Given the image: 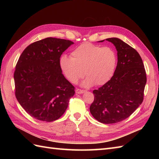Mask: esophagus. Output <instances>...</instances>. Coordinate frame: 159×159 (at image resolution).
Segmentation results:
<instances>
[{
    "mask_svg": "<svg viewBox=\"0 0 159 159\" xmlns=\"http://www.w3.org/2000/svg\"><path fill=\"white\" fill-rule=\"evenodd\" d=\"M85 92V91L83 89H76V93L78 94H81Z\"/></svg>",
    "mask_w": 159,
    "mask_h": 159,
    "instance_id": "obj_1",
    "label": "esophagus"
}]
</instances>
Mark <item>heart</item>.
I'll list each match as a JSON object with an SVG mask.
<instances>
[{"instance_id": "b5f03b06", "label": "heart", "mask_w": 159, "mask_h": 159, "mask_svg": "<svg viewBox=\"0 0 159 159\" xmlns=\"http://www.w3.org/2000/svg\"><path fill=\"white\" fill-rule=\"evenodd\" d=\"M71 55L61 57L59 66L66 79L74 84L82 79L85 72L87 79L83 86L103 85L109 81L116 68L117 54L109 46L85 42L74 49Z\"/></svg>"}]
</instances>
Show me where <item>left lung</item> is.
Masks as SVG:
<instances>
[{
  "label": "left lung",
  "mask_w": 159,
  "mask_h": 159,
  "mask_svg": "<svg viewBox=\"0 0 159 159\" xmlns=\"http://www.w3.org/2000/svg\"><path fill=\"white\" fill-rule=\"evenodd\" d=\"M106 40L116 46L117 67L109 81L93 91L94 100L89 110L100 122L114 124L126 119L142 103L147 78L135 49L116 38Z\"/></svg>",
  "instance_id": "obj_1"
}]
</instances>
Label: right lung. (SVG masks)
Here are the masks:
<instances>
[{"label":"right lung","mask_w":159,"mask_h":159,"mask_svg":"<svg viewBox=\"0 0 159 159\" xmlns=\"http://www.w3.org/2000/svg\"><path fill=\"white\" fill-rule=\"evenodd\" d=\"M73 43L47 38L28 46L19 57L13 75L15 95L26 112L37 120L59 119L74 95L75 88L59 66L61 55Z\"/></svg>","instance_id":"obj_1"}]
</instances>
